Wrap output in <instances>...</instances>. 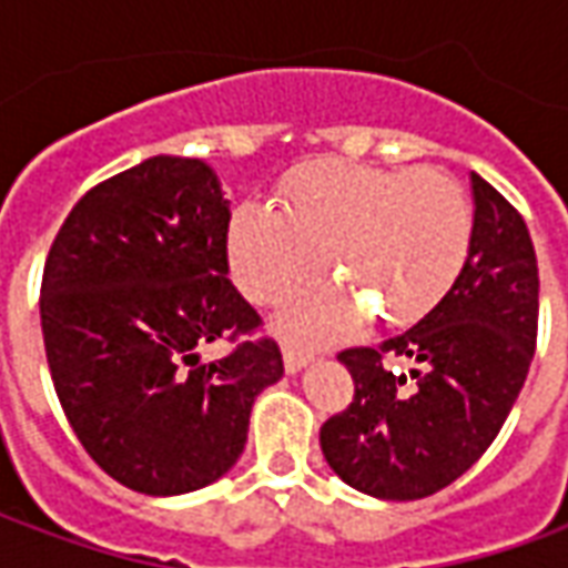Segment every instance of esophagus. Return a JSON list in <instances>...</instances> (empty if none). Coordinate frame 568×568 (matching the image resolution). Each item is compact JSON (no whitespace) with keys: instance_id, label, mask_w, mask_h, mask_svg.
<instances>
[{"instance_id":"34e87169","label":"esophagus","mask_w":568,"mask_h":568,"mask_svg":"<svg viewBox=\"0 0 568 568\" xmlns=\"http://www.w3.org/2000/svg\"><path fill=\"white\" fill-rule=\"evenodd\" d=\"M283 362H285V371H288V374H297L301 368H307L310 353H304V349H295V346H285Z\"/></svg>"}]
</instances>
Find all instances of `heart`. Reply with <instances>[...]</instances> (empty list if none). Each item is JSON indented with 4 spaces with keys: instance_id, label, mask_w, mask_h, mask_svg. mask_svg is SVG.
Masks as SVG:
<instances>
[{
    "instance_id": "heart-1",
    "label": "heart",
    "mask_w": 568,
    "mask_h": 568,
    "mask_svg": "<svg viewBox=\"0 0 568 568\" xmlns=\"http://www.w3.org/2000/svg\"><path fill=\"white\" fill-rule=\"evenodd\" d=\"M468 243L471 206L450 175L320 161L285 179L283 212L236 206L227 264L236 288L271 307L316 280L328 255L377 320L405 325L450 292ZM355 296L344 285L310 288L280 316V328L313 344L332 341L365 313Z\"/></svg>"
}]
</instances>
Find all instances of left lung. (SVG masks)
<instances>
[{"mask_svg": "<svg viewBox=\"0 0 568 568\" xmlns=\"http://www.w3.org/2000/svg\"><path fill=\"white\" fill-rule=\"evenodd\" d=\"M475 224L463 273L426 316L341 362L356 395L325 419L334 475L377 499H423L487 453L524 389L538 334V264L520 212L471 173ZM402 357L407 375L388 365Z\"/></svg>", "mask_w": 568, "mask_h": 568, "instance_id": "left-lung-1", "label": "left lung"}]
</instances>
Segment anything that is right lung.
<instances>
[{
    "instance_id": "1",
    "label": "right lung",
    "mask_w": 568,
    "mask_h": 568,
    "mask_svg": "<svg viewBox=\"0 0 568 568\" xmlns=\"http://www.w3.org/2000/svg\"><path fill=\"white\" fill-rule=\"evenodd\" d=\"M231 200L197 158L158 154L93 185L42 273L44 356L81 447L118 484L179 496L219 480L283 353L227 280ZM246 336L219 363L212 339Z\"/></svg>"
}]
</instances>
